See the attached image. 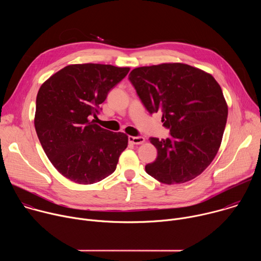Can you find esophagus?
Listing matches in <instances>:
<instances>
[{
  "label": "esophagus",
  "instance_id": "1",
  "mask_svg": "<svg viewBox=\"0 0 261 261\" xmlns=\"http://www.w3.org/2000/svg\"><path fill=\"white\" fill-rule=\"evenodd\" d=\"M128 140L133 144H141L144 142V138L141 136H129Z\"/></svg>",
  "mask_w": 261,
  "mask_h": 261
}]
</instances>
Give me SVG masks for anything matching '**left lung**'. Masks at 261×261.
<instances>
[{
	"label": "left lung",
	"instance_id": "1",
	"mask_svg": "<svg viewBox=\"0 0 261 261\" xmlns=\"http://www.w3.org/2000/svg\"><path fill=\"white\" fill-rule=\"evenodd\" d=\"M151 115L161 111L170 136L151 137L158 156L145 165L157 180L172 185L198 176L214 160L224 133L228 107L211 74L181 63L135 68L129 74Z\"/></svg>",
	"mask_w": 261,
	"mask_h": 261
}]
</instances>
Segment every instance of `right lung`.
Listing matches in <instances>:
<instances>
[{
  "label": "right lung",
  "mask_w": 261,
  "mask_h": 261,
  "mask_svg": "<svg viewBox=\"0 0 261 261\" xmlns=\"http://www.w3.org/2000/svg\"><path fill=\"white\" fill-rule=\"evenodd\" d=\"M129 70L103 64L69 65L40 87L35 129L47 158L68 179L90 185L116 170L128 136L89 119L97 117L99 105Z\"/></svg>",
  "instance_id": "right-lung-1"
}]
</instances>
